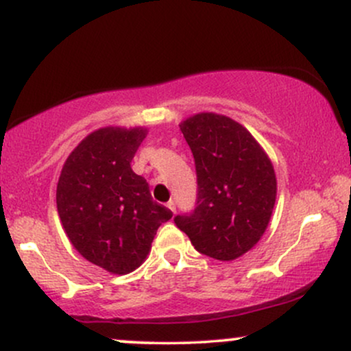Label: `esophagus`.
I'll list each match as a JSON object with an SVG mask.
<instances>
[{
  "label": "esophagus",
  "mask_w": 351,
  "mask_h": 351,
  "mask_svg": "<svg viewBox=\"0 0 351 351\" xmlns=\"http://www.w3.org/2000/svg\"><path fill=\"white\" fill-rule=\"evenodd\" d=\"M167 206H168V209H170V211L173 213V215H175V213H176V203H175V201H168Z\"/></svg>",
  "instance_id": "34e87169"
}]
</instances>
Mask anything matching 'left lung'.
<instances>
[{"mask_svg":"<svg viewBox=\"0 0 351 351\" xmlns=\"http://www.w3.org/2000/svg\"><path fill=\"white\" fill-rule=\"evenodd\" d=\"M195 156L198 203L175 223L201 254L234 261L261 241L271 223L277 178L269 155L231 117L199 112L180 123Z\"/></svg>","mask_w":351,"mask_h":351,"instance_id":"obj_1","label":"left lung"}]
</instances>
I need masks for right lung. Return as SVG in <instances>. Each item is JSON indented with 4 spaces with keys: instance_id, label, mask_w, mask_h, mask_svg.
Masks as SVG:
<instances>
[{
    "instance_id": "1",
    "label": "right lung",
    "mask_w": 351,
    "mask_h": 351,
    "mask_svg": "<svg viewBox=\"0 0 351 351\" xmlns=\"http://www.w3.org/2000/svg\"><path fill=\"white\" fill-rule=\"evenodd\" d=\"M147 135L145 127L94 130L71 152L58 181L56 203L71 244L117 276L145 263L158 228L173 216L130 167Z\"/></svg>"
}]
</instances>
